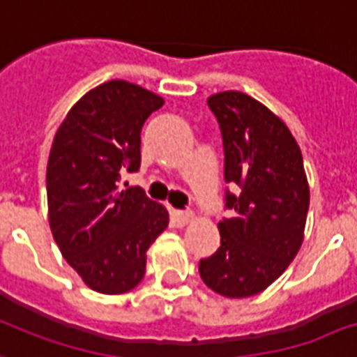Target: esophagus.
Instances as JSON below:
<instances>
[{"label": "esophagus", "instance_id": "1", "mask_svg": "<svg viewBox=\"0 0 357 357\" xmlns=\"http://www.w3.org/2000/svg\"><path fill=\"white\" fill-rule=\"evenodd\" d=\"M172 219L176 227H185L192 219V213L190 211H183V209H172Z\"/></svg>", "mask_w": 357, "mask_h": 357}]
</instances>
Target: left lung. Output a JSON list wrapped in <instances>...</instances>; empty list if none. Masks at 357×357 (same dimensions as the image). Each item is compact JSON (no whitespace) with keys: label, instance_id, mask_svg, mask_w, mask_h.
<instances>
[{"label":"left lung","instance_id":"obj_1","mask_svg":"<svg viewBox=\"0 0 357 357\" xmlns=\"http://www.w3.org/2000/svg\"><path fill=\"white\" fill-rule=\"evenodd\" d=\"M225 149L228 217L219 222L221 247L198 264L202 281L227 298L268 288L298 255L307 211L303 157L288 127L249 95L222 91L208 99Z\"/></svg>","mask_w":357,"mask_h":357}]
</instances>
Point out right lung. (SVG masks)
<instances>
[{
    "label": "right lung",
    "mask_w": 357,
    "mask_h": 357,
    "mask_svg": "<svg viewBox=\"0 0 357 357\" xmlns=\"http://www.w3.org/2000/svg\"><path fill=\"white\" fill-rule=\"evenodd\" d=\"M165 100L110 80L76 102L52 144L46 168L48 219L69 266L95 292L123 294L146 273V252L168 211L140 187L119 189L140 168V132Z\"/></svg>",
    "instance_id": "right-lung-1"
}]
</instances>
